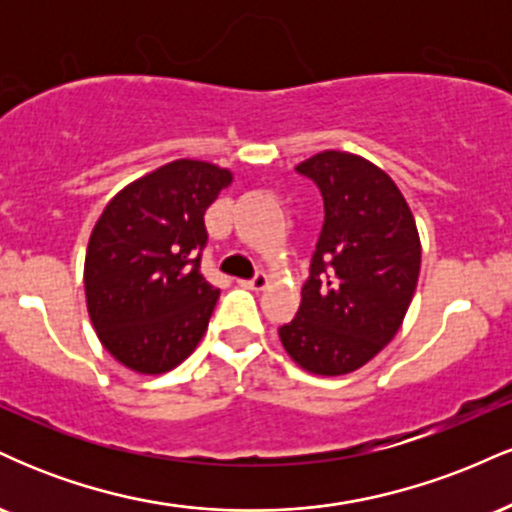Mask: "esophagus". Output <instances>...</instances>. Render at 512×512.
Masks as SVG:
<instances>
[{
    "mask_svg": "<svg viewBox=\"0 0 512 512\" xmlns=\"http://www.w3.org/2000/svg\"><path fill=\"white\" fill-rule=\"evenodd\" d=\"M267 274H255L252 279H240V286H245V289H252V291H262L264 286H267Z\"/></svg>",
    "mask_w": 512,
    "mask_h": 512,
    "instance_id": "1",
    "label": "esophagus"
}]
</instances>
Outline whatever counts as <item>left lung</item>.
<instances>
[{
  "label": "left lung",
  "mask_w": 512,
  "mask_h": 512,
  "mask_svg": "<svg viewBox=\"0 0 512 512\" xmlns=\"http://www.w3.org/2000/svg\"><path fill=\"white\" fill-rule=\"evenodd\" d=\"M296 170L320 190L325 223L301 308L279 337L308 373L344 375L402 325L419 281V233L395 182L366 158L322 151Z\"/></svg>",
  "instance_id": "1"
}]
</instances>
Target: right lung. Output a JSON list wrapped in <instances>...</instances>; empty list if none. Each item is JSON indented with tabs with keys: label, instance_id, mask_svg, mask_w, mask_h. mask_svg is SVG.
<instances>
[{
	"label": "right lung",
	"instance_id": "add662e5",
	"mask_svg": "<svg viewBox=\"0 0 512 512\" xmlns=\"http://www.w3.org/2000/svg\"><path fill=\"white\" fill-rule=\"evenodd\" d=\"M226 168L173 161L110 199L86 250L84 286L98 339L122 366L166 373L204 337L219 289L202 274L204 214Z\"/></svg>",
	"mask_w": 512,
	"mask_h": 512
}]
</instances>
